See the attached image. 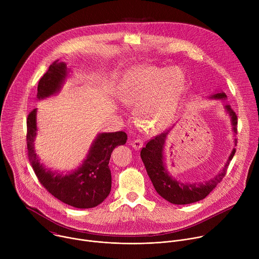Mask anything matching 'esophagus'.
<instances>
[{"instance_id": "esophagus-1", "label": "esophagus", "mask_w": 259, "mask_h": 259, "mask_svg": "<svg viewBox=\"0 0 259 259\" xmlns=\"http://www.w3.org/2000/svg\"><path fill=\"white\" fill-rule=\"evenodd\" d=\"M131 144H132V146L134 147V149H135L136 151H139V150L141 149V147H142V145H143V141H142L141 139L137 138V139H134Z\"/></svg>"}]
</instances>
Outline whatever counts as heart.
Returning a JSON list of instances; mask_svg holds the SVG:
<instances>
[{"mask_svg": "<svg viewBox=\"0 0 259 259\" xmlns=\"http://www.w3.org/2000/svg\"><path fill=\"white\" fill-rule=\"evenodd\" d=\"M184 85L186 78L177 67L145 68L125 81L121 99L136 106L134 116L139 125L160 131L171 122Z\"/></svg>", "mask_w": 259, "mask_h": 259, "instance_id": "heart-1", "label": "heart"}]
</instances>
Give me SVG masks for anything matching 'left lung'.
Returning <instances> with one entry per match:
<instances>
[{"instance_id":"left-lung-1","label":"left lung","mask_w":259,"mask_h":259,"mask_svg":"<svg viewBox=\"0 0 259 259\" xmlns=\"http://www.w3.org/2000/svg\"><path fill=\"white\" fill-rule=\"evenodd\" d=\"M210 98L224 99L227 98V95L224 92H221L210 96ZM225 108L231 117L233 131L235 134H237L238 117L232 109L231 105L227 104L225 105ZM168 133L169 131L163 132L151 139L144 147H142L140 152L141 160L153 182L155 190L162 198L175 205L191 204L205 199L226 176L230 162L236 153V149H233L225 167L210 180L199 183L180 182L169 175L164 163V145ZM235 145H237V138H235Z\"/></svg>"}]
</instances>
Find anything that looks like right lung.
I'll return each mask as SVG.
<instances>
[{
    "instance_id": "obj_1",
    "label": "right lung",
    "mask_w": 259,
    "mask_h": 259,
    "mask_svg": "<svg viewBox=\"0 0 259 259\" xmlns=\"http://www.w3.org/2000/svg\"><path fill=\"white\" fill-rule=\"evenodd\" d=\"M68 73L64 62L54 61L41 78L36 98L44 99L56 94ZM26 142L30 165L42 186L56 199L75 208H93L102 203L112 189V174L108 167L110 155L116 146L127 141L123 131L99 133L91 144L87 158L73 172L62 174L46 169L34 151L36 136V108L32 109L26 120Z\"/></svg>"
}]
</instances>
